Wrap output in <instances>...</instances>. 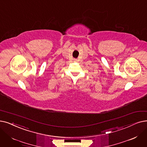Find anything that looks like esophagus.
I'll return each mask as SVG.
<instances>
[{"label": "esophagus", "instance_id": "1", "mask_svg": "<svg viewBox=\"0 0 147 147\" xmlns=\"http://www.w3.org/2000/svg\"><path fill=\"white\" fill-rule=\"evenodd\" d=\"M74 61H75V62H77L78 60H77V59H74Z\"/></svg>", "mask_w": 147, "mask_h": 147}]
</instances>
